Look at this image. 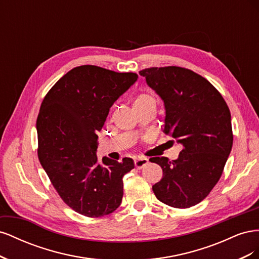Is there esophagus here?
I'll return each instance as SVG.
<instances>
[{"instance_id": "esophagus-1", "label": "esophagus", "mask_w": 259, "mask_h": 259, "mask_svg": "<svg viewBox=\"0 0 259 259\" xmlns=\"http://www.w3.org/2000/svg\"><path fill=\"white\" fill-rule=\"evenodd\" d=\"M148 159H146V158H137V159H135V161H134V164H135V167L137 168V169H142L143 167H145L147 164H148Z\"/></svg>"}]
</instances>
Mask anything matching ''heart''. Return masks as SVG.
Listing matches in <instances>:
<instances>
[{"mask_svg":"<svg viewBox=\"0 0 259 259\" xmlns=\"http://www.w3.org/2000/svg\"><path fill=\"white\" fill-rule=\"evenodd\" d=\"M152 101H153V103H155V99L151 95V94H148V93L139 94V95L134 100V108L144 106V105H146L148 103H152Z\"/></svg>","mask_w":259,"mask_h":259,"instance_id":"b5f03b06","label":"heart"}]
</instances>
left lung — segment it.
Wrapping results in <instances>:
<instances>
[{"label": "left lung", "mask_w": 259, "mask_h": 259, "mask_svg": "<svg viewBox=\"0 0 259 259\" xmlns=\"http://www.w3.org/2000/svg\"><path fill=\"white\" fill-rule=\"evenodd\" d=\"M165 107L164 133L183 145L177 160L150 158L163 177L152 186L156 199L176 208L204 200L221 178L230 154L231 114L225 99L206 79L182 67L139 71Z\"/></svg>", "instance_id": "obj_1"}]
</instances>
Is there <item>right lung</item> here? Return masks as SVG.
<instances>
[{
    "instance_id": "right-lung-1",
    "label": "right lung",
    "mask_w": 259,
    "mask_h": 259,
    "mask_svg": "<svg viewBox=\"0 0 259 259\" xmlns=\"http://www.w3.org/2000/svg\"><path fill=\"white\" fill-rule=\"evenodd\" d=\"M138 79L85 65L70 70L46 94L36 120L37 156L52 185L68 206L86 217L111 214L123 197V176L134 161L103 158L97 132L114 101Z\"/></svg>"
}]
</instances>
